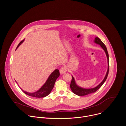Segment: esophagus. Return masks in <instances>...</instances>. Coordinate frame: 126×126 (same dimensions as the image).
<instances>
[{
	"instance_id": "esophagus-1",
	"label": "esophagus",
	"mask_w": 126,
	"mask_h": 126,
	"mask_svg": "<svg viewBox=\"0 0 126 126\" xmlns=\"http://www.w3.org/2000/svg\"><path fill=\"white\" fill-rule=\"evenodd\" d=\"M67 71V68L66 67H65V66H62L60 69V72L61 74H64L65 72H66Z\"/></svg>"
}]
</instances>
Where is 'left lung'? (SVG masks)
<instances>
[{
  "label": "left lung",
  "instance_id": "obj_1",
  "mask_svg": "<svg viewBox=\"0 0 126 126\" xmlns=\"http://www.w3.org/2000/svg\"><path fill=\"white\" fill-rule=\"evenodd\" d=\"M94 42H95L97 44H98L99 45H101V46L102 47V48L104 50L107 57V59H108V70L106 73V75L105 76V77L104 78V80H103V81L99 84L98 85H97L96 87H94V88H88V89H85V88H83L82 87H79V86H78L75 81V80L73 78V77L72 76V80L70 83V88L71 89V90L72 91V92L78 95V96H84V95H88L89 94H91L92 93H94L95 92H96L97 90H98V89H99L100 88V87L103 84L105 83V82L106 81L108 74H109V54L107 51V47L106 46V45L104 44V43L101 41V40L98 38V37H96L95 38V40H94Z\"/></svg>",
  "mask_w": 126,
  "mask_h": 126
}]
</instances>
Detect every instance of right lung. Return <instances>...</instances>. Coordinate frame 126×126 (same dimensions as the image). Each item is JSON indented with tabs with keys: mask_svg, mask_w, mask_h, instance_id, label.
<instances>
[{
	"mask_svg": "<svg viewBox=\"0 0 126 126\" xmlns=\"http://www.w3.org/2000/svg\"><path fill=\"white\" fill-rule=\"evenodd\" d=\"M24 40H22L19 42L18 45H17L16 49L18 47V46L23 42ZM60 76V71L58 69H56L55 71H54L51 75L48 77L47 80L45 82V83L44 84V85L37 92H35L34 93H28L27 92L24 91L23 90L22 91L27 94V95H29L30 96L36 97V98H42L47 96L48 95H49L51 91H52V89L54 87L55 83L57 80V79Z\"/></svg>",
	"mask_w": 126,
	"mask_h": 126,
	"instance_id": "obj_1",
	"label": "right lung"
}]
</instances>
